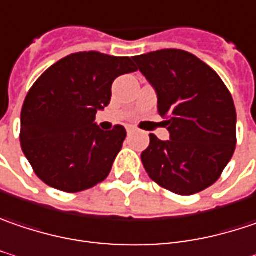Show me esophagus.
<instances>
[{
    "label": "esophagus",
    "instance_id": "34e87169",
    "mask_svg": "<svg viewBox=\"0 0 256 256\" xmlns=\"http://www.w3.org/2000/svg\"><path fill=\"white\" fill-rule=\"evenodd\" d=\"M126 130H128V134H132V133L134 132V128H132V126H128V128H126Z\"/></svg>",
    "mask_w": 256,
    "mask_h": 256
}]
</instances>
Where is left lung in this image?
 Segmentation results:
<instances>
[{"label":"left lung","mask_w":256,"mask_h":256,"mask_svg":"<svg viewBox=\"0 0 256 256\" xmlns=\"http://www.w3.org/2000/svg\"><path fill=\"white\" fill-rule=\"evenodd\" d=\"M158 94V112L171 139L149 134L142 152L148 175L159 187L192 196L213 186L236 148V108L222 78L197 56L162 49L133 58Z\"/></svg>","instance_id":"8db88e82"}]
</instances>
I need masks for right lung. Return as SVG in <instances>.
<instances>
[{
	"mask_svg": "<svg viewBox=\"0 0 256 256\" xmlns=\"http://www.w3.org/2000/svg\"><path fill=\"white\" fill-rule=\"evenodd\" d=\"M134 70L128 56L80 52L38 76L24 100L20 143L44 184L80 192L108 176L126 128L116 124L104 132L94 120L110 104L114 80Z\"/></svg>",
	"mask_w": 256,
	"mask_h": 256,
	"instance_id": "right-lung-1",
	"label": "right lung"
}]
</instances>
